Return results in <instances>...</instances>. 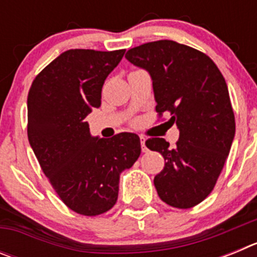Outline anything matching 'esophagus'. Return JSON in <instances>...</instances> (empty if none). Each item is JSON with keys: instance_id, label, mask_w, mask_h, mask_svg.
Masks as SVG:
<instances>
[{"instance_id": "34e87169", "label": "esophagus", "mask_w": 257, "mask_h": 257, "mask_svg": "<svg viewBox=\"0 0 257 257\" xmlns=\"http://www.w3.org/2000/svg\"><path fill=\"white\" fill-rule=\"evenodd\" d=\"M145 138L143 135H140V144H142V151L143 152H147L148 151V149H147V147H145Z\"/></svg>"}]
</instances>
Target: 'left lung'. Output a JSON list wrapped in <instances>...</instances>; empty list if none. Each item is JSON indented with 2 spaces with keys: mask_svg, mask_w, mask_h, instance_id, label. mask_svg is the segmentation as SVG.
<instances>
[{
  "mask_svg": "<svg viewBox=\"0 0 257 257\" xmlns=\"http://www.w3.org/2000/svg\"><path fill=\"white\" fill-rule=\"evenodd\" d=\"M126 59L148 70L158 117L171 115L169 123L180 131L174 149L160 138L145 142L165 158V167L154 178L157 193L172 207H194L212 192L234 139L225 79L205 52L171 40L134 47Z\"/></svg>",
  "mask_w": 257,
  "mask_h": 257,
  "instance_id": "8db88e82",
  "label": "left lung"
}]
</instances>
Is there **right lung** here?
<instances>
[{
  "mask_svg": "<svg viewBox=\"0 0 257 257\" xmlns=\"http://www.w3.org/2000/svg\"><path fill=\"white\" fill-rule=\"evenodd\" d=\"M126 50L64 51L41 70L28 92V140L64 205L83 216L109 211L119 174L139 158L136 134L90 135L86 115L101 104V87Z\"/></svg>",
  "mask_w": 257,
  "mask_h": 257,
  "instance_id": "obj_1",
  "label": "right lung"
}]
</instances>
